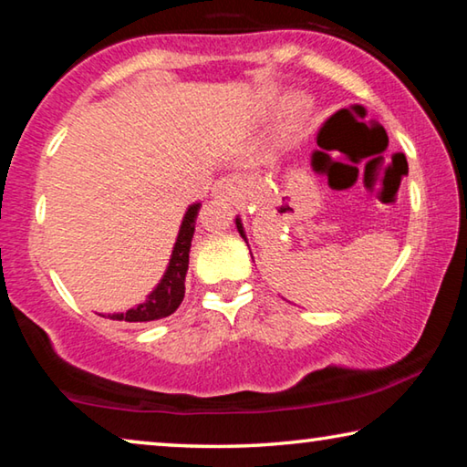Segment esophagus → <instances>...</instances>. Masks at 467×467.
Segmentation results:
<instances>
[{
    "label": "esophagus",
    "mask_w": 467,
    "mask_h": 467,
    "mask_svg": "<svg viewBox=\"0 0 467 467\" xmlns=\"http://www.w3.org/2000/svg\"><path fill=\"white\" fill-rule=\"evenodd\" d=\"M236 193H239V183L231 177L218 179L214 187H212V195L218 197V200H234Z\"/></svg>",
    "instance_id": "esophagus-1"
}]
</instances>
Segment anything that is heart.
I'll list each match as a JSON object with an SVG mask.
<instances>
[{
	"label": "heart",
	"mask_w": 467,
	"mask_h": 467,
	"mask_svg": "<svg viewBox=\"0 0 467 467\" xmlns=\"http://www.w3.org/2000/svg\"><path fill=\"white\" fill-rule=\"evenodd\" d=\"M267 94H270V99H274L275 94H278V90L270 88ZM309 109H311V99L306 97V94H295V97L288 99V102L284 105V110H282L284 128H290V125L298 123L306 113H309Z\"/></svg>",
	"instance_id": "heart-1"
}]
</instances>
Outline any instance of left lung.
<instances>
[{"label": "left lung", "instance_id": "8db88e82", "mask_svg": "<svg viewBox=\"0 0 467 467\" xmlns=\"http://www.w3.org/2000/svg\"><path fill=\"white\" fill-rule=\"evenodd\" d=\"M234 223H236V228H239V233H241V236L244 239V243H247V247H249V241H247V234H244V226H243L241 216H236ZM249 251H251V249H249ZM251 259H253V255H251Z\"/></svg>", "mask_w": 467, "mask_h": 467}]
</instances>
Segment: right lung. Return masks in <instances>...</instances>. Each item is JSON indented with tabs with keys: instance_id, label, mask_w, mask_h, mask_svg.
Here are the masks:
<instances>
[{
	"instance_id": "obj_1",
	"label": "right lung",
	"mask_w": 467,
	"mask_h": 467,
	"mask_svg": "<svg viewBox=\"0 0 467 467\" xmlns=\"http://www.w3.org/2000/svg\"><path fill=\"white\" fill-rule=\"evenodd\" d=\"M202 203L195 202L187 208L181 220L179 233L175 244H172L171 259L167 270H164L162 278L158 280L156 286L150 290L144 303H140L131 309L123 313H109L102 317H109L113 321H128V323H144V321H156L179 309V305L183 303L185 296V275L189 270V251H192V241L195 233V220L200 214Z\"/></svg>"
}]
</instances>
